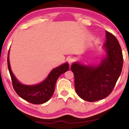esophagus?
I'll list each match as a JSON object with an SVG mask.
<instances>
[{
  "instance_id": "obj_1",
  "label": "esophagus",
  "mask_w": 129,
  "mask_h": 129,
  "mask_svg": "<svg viewBox=\"0 0 129 129\" xmlns=\"http://www.w3.org/2000/svg\"><path fill=\"white\" fill-rule=\"evenodd\" d=\"M67 61L70 65H72L75 61V59L73 58V57H69L67 59Z\"/></svg>"
}]
</instances>
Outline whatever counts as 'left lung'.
<instances>
[{
    "instance_id": "8db88e82",
    "label": "left lung",
    "mask_w": 129,
    "mask_h": 129,
    "mask_svg": "<svg viewBox=\"0 0 129 129\" xmlns=\"http://www.w3.org/2000/svg\"><path fill=\"white\" fill-rule=\"evenodd\" d=\"M104 45L107 56L97 66L75 62L71 66L75 76V90L82 100L94 102L112 93L120 76L123 65L122 50L116 37L106 31Z\"/></svg>"
}]
</instances>
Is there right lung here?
<instances>
[{"instance_id": "right-lung-1", "label": "right lung", "mask_w": 129, "mask_h": 129, "mask_svg": "<svg viewBox=\"0 0 129 129\" xmlns=\"http://www.w3.org/2000/svg\"><path fill=\"white\" fill-rule=\"evenodd\" d=\"M7 62L13 88L16 93L22 99L34 104H41L48 101L54 93L57 79L62 74L69 70V63L66 62L53 69L41 83L34 85H26L20 84L13 75L9 60V51Z\"/></svg>"}]
</instances>
